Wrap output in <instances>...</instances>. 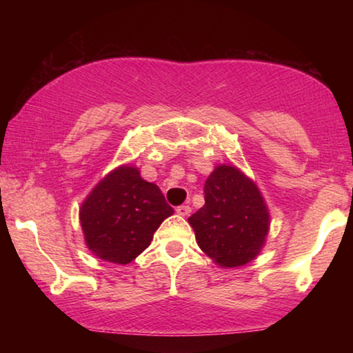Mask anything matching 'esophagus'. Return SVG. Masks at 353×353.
<instances>
[{"label": "esophagus", "mask_w": 353, "mask_h": 353, "mask_svg": "<svg viewBox=\"0 0 353 353\" xmlns=\"http://www.w3.org/2000/svg\"><path fill=\"white\" fill-rule=\"evenodd\" d=\"M176 213L179 214V216H188V214L191 213V207L190 205H179L176 208Z\"/></svg>", "instance_id": "34e87169"}]
</instances>
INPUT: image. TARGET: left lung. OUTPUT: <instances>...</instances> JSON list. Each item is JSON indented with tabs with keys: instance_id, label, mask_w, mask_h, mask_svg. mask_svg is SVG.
I'll list each match as a JSON object with an SVG mask.
<instances>
[{
	"instance_id": "1",
	"label": "left lung",
	"mask_w": 353,
	"mask_h": 353,
	"mask_svg": "<svg viewBox=\"0 0 353 353\" xmlns=\"http://www.w3.org/2000/svg\"><path fill=\"white\" fill-rule=\"evenodd\" d=\"M204 194V207L188 218L202 252L225 270L255 260L271 224L256 183L235 165L223 163L207 177Z\"/></svg>"
}]
</instances>
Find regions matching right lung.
<instances>
[{
  "label": "right lung",
  "instance_id": "add662e5",
  "mask_svg": "<svg viewBox=\"0 0 353 353\" xmlns=\"http://www.w3.org/2000/svg\"><path fill=\"white\" fill-rule=\"evenodd\" d=\"M174 213L155 183L134 165H119L97 183L79 208L83 240L92 254L128 265L149 244L155 230Z\"/></svg>",
  "mask_w": 353,
  "mask_h": 353
}]
</instances>
